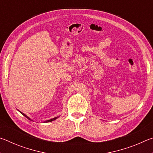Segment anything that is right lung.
I'll return each mask as SVG.
<instances>
[{
  "mask_svg": "<svg viewBox=\"0 0 153 153\" xmlns=\"http://www.w3.org/2000/svg\"><path fill=\"white\" fill-rule=\"evenodd\" d=\"M19 112H20L21 113H22L23 115H24V116H25V117H26V118H27V119H28V120H31V121H32V120H31V119H30V117H27V116L26 115H25V114H24V113L21 112V111H19ZM58 117H59V116H58V117H55V118L51 119V120H47V121H45V122H51V121H54V120H56V119H57Z\"/></svg>",
  "mask_w": 153,
  "mask_h": 153,
  "instance_id": "add662e5",
  "label": "right lung"
}]
</instances>
